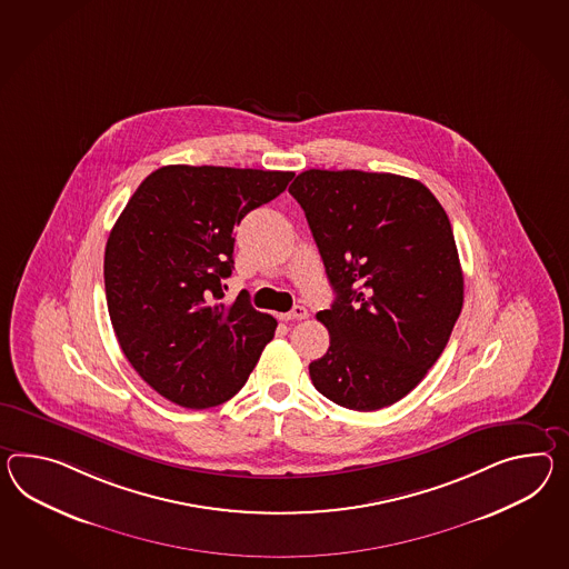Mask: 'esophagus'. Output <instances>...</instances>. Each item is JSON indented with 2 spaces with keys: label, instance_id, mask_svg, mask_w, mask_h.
<instances>
[{
  "label": "esophagus",
  "instance_id": "obj_1",
  "mask_svg": "<svg viewBox=\"0 0 569 569\" xmlns=\"http://www.w3.org/2000/svg\"><path fill=\"white\" fill-rule=\"evenodd\" d=\"M308 317V310L305 306H293L288 315H281V320L290 322V320H305Z\"/></svg>",
  "mask_w": 569,
  "mask_h": 569
}]
</instances>
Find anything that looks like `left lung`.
<instances>
[{"label":"left lung","mask_w":569,"mask_h":569,"mask_svg":"<svg viewBox=\"0 0 569 569\" xmlns=\"http://www.w3.org/2000/svg\"><path fill=\"white\" fill-rule=\"evenodd\" d=\"M290 193L335 291L317 319L331 346L308 370L329 401H401L442 356L465 281L452 226L426 184L390 172L305 170Z\"/></svg>","instance_id":"1"}]
</instances>
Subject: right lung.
<instances>
[{
	"label": "right lung",
	"mask_w": 569,
	"mask_h": 569,
	"mask_svg": "<svg viewBox=\"0 0 569 569\" xmlns=\"http://www.w3.org/2000/svg\"><path fill=\"white\" fill-rule=\"evenodd\" d=\"M293 172L158 168L131 194L104 250L112 329L150 387L187 409L232 399L249 380L278 320L247 296L223 305L234 228L286 191Z\"/></svg>",
	"instance_id": "add662e5"
}]
</instances>
